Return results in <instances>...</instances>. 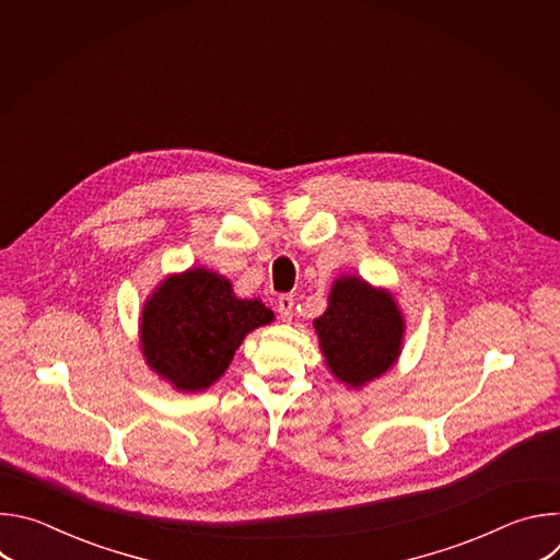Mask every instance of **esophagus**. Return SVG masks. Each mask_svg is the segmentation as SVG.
Returning a JSON list of instances; mask_svg holds the SVG:
<instances>
[{
    "instance_id": "1",
    "label": "esophagus",
    "mask_w": 560,
    "mask_h": 560,
    "mask_svg": "<svg viewBox=\"0 0 560 560\" xmlns=\"http://www.w3.org/2000/svg\"><path fill=\"white\" fill-rule=\"evenodd\" d=\"M277 307H279V314H281V322H283V324H290V322H292V307H294V299H292V294H283V296H279Z\"/></svg>"
}]
</instances>
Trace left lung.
I'll use <instances>...</instances> for the list:
<instances>
[{"mask_svg": "<svg viewBox=\"0 0 560 560\" xmlns=\"http://www.w3.org/2000/svg\"><path fill=\"white\" fill-rule=\"evenodd\" d=\"M314 330L330 372L359 389L396 363L406 322L387 290L346 275L335 281Z\"/></svg>", "mask_w": 560, "mask_h": 560, "instance_id": "obj_1", "label": "left lung"}]
</instances>
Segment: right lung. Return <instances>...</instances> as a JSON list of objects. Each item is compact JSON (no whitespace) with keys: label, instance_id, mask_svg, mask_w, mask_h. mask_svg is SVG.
<instances>
[{"label":"right lung","instance_id":"right-lung-1","mask_svg":"<svg viewBox=\"0 0 560 560\" xmlns=\"http://www.w3.org/2000/svg\"><path fill=\"white\" fill-rule=\"evenodd\" d=\"M275 312L259 299H238L232 283L206 268L171 275L145 299L141 352L152 372L182 392L210 387L228 370L248 332Z\"/></svg>","mask_w":560,"mask_h":560}]
</instances>
